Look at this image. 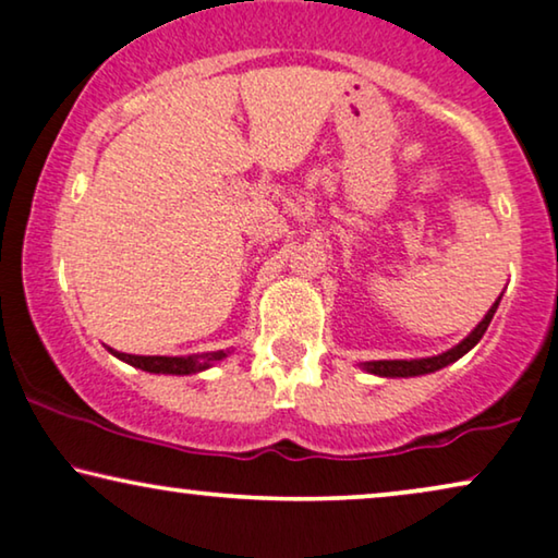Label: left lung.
I'll return each instance as SVG.
<instances>
[{
    "label": "left lung",
    "instance_id": "8db88e82",
    "mask_svg": "<svg viewBox=\"0 0 558 558\" xmlns=\"http://www.w3.org/2000/svg\"><path fill=\"white\" fill-rule=\"evenodd\" d=\"M500 298H504V293H500V295H498V301L490 305L488 313H485L481 324H477V326L473 328V331H470V333L465 336V339H462V341L458 343V347L447 349V351H442V354H437V356H425V359H381V361H361L359 366L364 368L366 374L384 376V379H407V376L435 374V372H439V368L450 366V364H454V361H458V359L465 356L468 351L473 349L475 343L483 339V333L488 331V326H490L493 316H496Z\"/></svg>",
    "mask_w": 558,
    "mask_h": 558
}]
</instances>
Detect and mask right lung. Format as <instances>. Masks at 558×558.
Returning <instances> with one entry per match:
<instances>
[{
	"instance_id": "1",
	"label": "right lung",
	"mask_w": 558,
	"mask_h": 558,
	"mask_svg": "<svg viewBox=\"0 0 558 558\" xmlns=\"http://www.w3.org/2000/svg\"><path fill=\"white\" fill-rule=\"evenodd\" d=\"M116 359L125 361V364L141 368V372L148 374H174V376H186V374H199L207 372L219 361L230 356V349L227 351H207V354H192V356H133V354H121V351L108 349Z\"/></svg>"
}]
</instances>
